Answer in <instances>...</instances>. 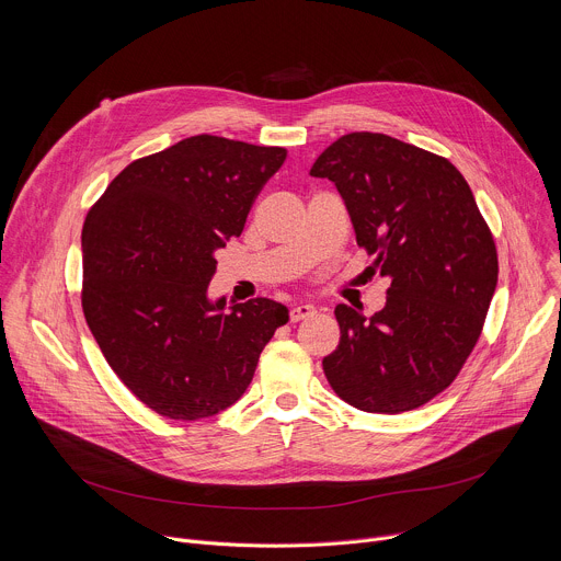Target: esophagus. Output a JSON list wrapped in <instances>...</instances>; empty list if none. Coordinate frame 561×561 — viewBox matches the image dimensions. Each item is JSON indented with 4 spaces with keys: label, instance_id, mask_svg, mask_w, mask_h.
Wrapping results in <instances>:
<instances>
[{
    "label": "esophagus",
    "instance_id": "esophagus-1",
    "mask_svg": "<svg viewBox=\"0 0 561 561\" xmlns=\"http://www.w3.org/2000/svg\"><path fill=\"white\" fill-rule=\"evenodd\" d=\"M317 312V308L312 304H297L293 310H290V319L293 322H299V319H308Z\"/></svg>",
    "mask_w": 561,
    "mask_h": 561
}]
</instances>
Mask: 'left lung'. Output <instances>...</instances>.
I'll return each instance as SVG.
<instances>
[{"mask_svg": "<svg viewBox=\"0 0 561 561\" xmlns=\"http://www.w3.org/2000/svg\"><path fill=\"white\" fill-rule=\"evenodd\" d=\"M331 180L386 306H335L340 346L322 366L366 413L420 409L450 386L474 348L497 286V249L463 175L444 157L381 133L333 141L310 169Z\"/></svg>", "mask_w": 561, "mask_h": 561, "instance_id": "obj_1", "label": "left lung"}]
</instances>
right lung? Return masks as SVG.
<instances>
[{
    "instance_id": "add662e5",
    "label": "right lung",
    "mask_w": 561,
    "mask_h": 561,
    "mask_svg": "<svg viewBox=\"0 0 561 561\" xmlns=\"http://www.w3.org/2000/svg\"><path fill=\"white\" fill-rule=\"evenodd\" d=\"M286 148L186 137L128 164L82 230L89 329L126 388L154 413L195 422L242 397L288 308L210 299L215 251L244 230Z\"/></svg>"
}]
</instances>
